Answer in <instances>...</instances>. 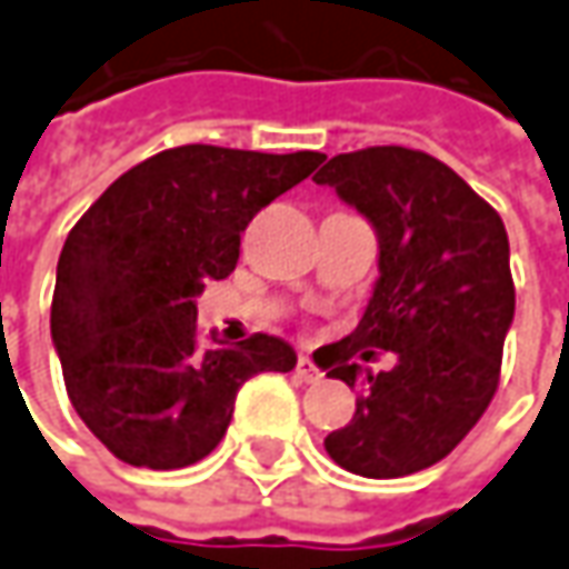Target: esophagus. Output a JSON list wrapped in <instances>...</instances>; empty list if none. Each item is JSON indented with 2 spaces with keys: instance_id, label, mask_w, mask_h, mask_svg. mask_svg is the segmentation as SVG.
Listing matches in <instances>:
<instances>
[{
  "instance_id": "obj_1",
  "label": "esophagus",
  "mask_w": 569,
  "mask_h": 569,
  "mask_svg": "<svg viewBox=\"0 0 569 569\" xmlns=\"http://www.w3.org/2000/svg\"><path fill=\"white\" fill-rule=\"evenodd\" d=\"M297 376H300L303 382H319V379H322V369L312 363L310 357H300V360H297Z\"/></svg>"
}]
</instances>
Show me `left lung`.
<instances>
[{
  "label": "left lung",
  "instance_id": "obj_1",
  "mask_svg": "<svg viewBox=\"0 0 569 569\" xmlns=\"http://www.w3.org/2000/svg\"><path fill=\"white\" fill-rule=\"evenodd\" d=\"M312 181L335 187L379 238L363 319L326 363L331 379L363 382V395L326 451L366 479L426 470L463 441L498 388L513 322L505 222L457 171L407 147L341 152ZM357 346L391 349L399 363L363 380L349 363Z\"/></svg>",
  "mask_w": 569,
  "mask_h": 569
}]
</instances>
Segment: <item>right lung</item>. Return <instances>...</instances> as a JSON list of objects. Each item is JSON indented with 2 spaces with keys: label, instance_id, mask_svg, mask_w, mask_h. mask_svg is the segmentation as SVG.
<instances>
[{
  "label": "right lung",
  "instance_id": "1",
  "mask_svg": "<svg viewBox=\"0 0 569 569\" xmlns=\"http://www.w3.org/2000/svg\"><path fill=\"white\" fill-rule=\"evenodd\" d=\"M322 159L174 147L124 171L71 228L56 269L52 345L78 417L118 460L147 470L203 460L240 385L297 366L276 335L203 350L197 297L234 272L240 231L259 209Z\"/></svg>",
  "mask_w": 569,
  "mask_h": 569
}]
</instances>
